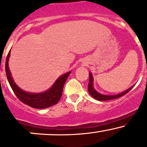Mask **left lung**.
Instances as JSON below:
<instances>
[{
  "mask_svg": "<svg viewBox=\"0 0 147 147\" xmlns=\"http://www.w3.org/2000/svg\"><path fill=\"white\" fill-rule=\"evenodd\" d=\"M133 87H134V86H133ZM133 87H130L129 89L126 90V91L124 92L116 94V95H105V94H100V93L97 92L94 90V87H93V78L92 74L90 73V80H89V84H88V92L92 97H94V98L96 99V100H99V101H106V100H114V99H117V98H119L120 97H122L123 95H124V94H127V92H129L133 88Z\"/></svg>",
  "mask_w": 147,
  "mask_h": 147,
  "instance_id": "8db88e82",
  "label": "left lung"
}]
</instances>
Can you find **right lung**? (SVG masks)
<instances>
[{"mask_svg":"<svg viewBox=\"0 0 147 147\" xmlns=\"http://www.w3.org/2000/svg\"><path fill=\"white\" fill-rule=\"evenodd\" d=\"M10 54V50L7 55L6 61H5V72H6L8 82L16 97L23 103L31 107L37 108V109H44L56 105L61 98L63 87L71 72L60 76L52 86L51 88L45 92L37 93V94L26 92L18 87L12 78L10 69L8 68V60H9Z\"/></svg>","mask_w":147,"mask_h":147,"instance_id":"right-lung-1","label":"right lung"}]
</instances>
